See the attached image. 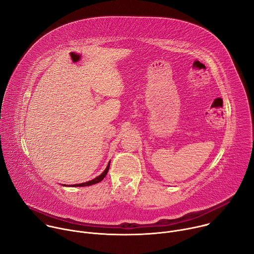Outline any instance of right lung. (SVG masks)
Returning <instances> with one entry per match:
<instances>
[{
	"mask_svg": "<svg viewBox=\"0 0 254 254\" xmlns=\"http://www.w3.org/2000/svg\"><path fill=\"white\" fill-rule=\"evenodd\" d=\"M110 164H111V162L107 164V167L105 168V170L99 175V176H97L96 178H94V179H92V180H90V181H88V182H85V183H81V184H75V185H71L72 187H85V186H90V185H93V184H97V183H99L100 181H102L103 179H104V177L106 176V174H107V172H108V170H110ZM63 186H68V185H65V184H63ZM68 187H70V185L68 186Z\"/></svg>",
	"mask_w": 254,
	"mask_h": 254,
	"instance_id": "obj_1",
	"label": "right lung"
}]
</instances>
